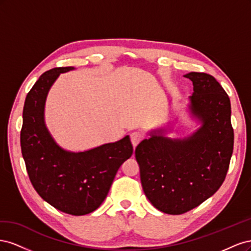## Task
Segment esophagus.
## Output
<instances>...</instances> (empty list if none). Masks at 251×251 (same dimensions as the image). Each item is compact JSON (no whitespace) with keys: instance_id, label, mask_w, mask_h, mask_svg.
<instances>
[{"instance_id":"1","label":"esophagus","mask_w":251,"mask_h":251,"mask_svg":"<svg viewBox=\"0 0 251 251\" xmlns=\"http://www.w3.org/2000/svg\"><path fill=\"white\" fill-rule=\"evenodd\" d=\"M143 135L140 132H133L131 134V142L133 144V147H137L138 143L142 140Z\"/></svg>"}]
</instances>
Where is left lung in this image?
<instances>
[{"mask_svg":"<svg viewBox=\"0 0 251 251\" xmlns=\"http://www.w3.org/2000/svg\"><path fill=\"white\" fill-rule=\"evenodd\" d=\"M189 110L201 126L183 139H172L164 130L151 132L135 150L143 192L154 206L181 215L214 195L225 180L233 150L228 95L207 73L191 72Z\"/></svg>","mask_w":251,"mask_h":251,"instance_id":"obj_1","label":"left lung"}]
</instances>
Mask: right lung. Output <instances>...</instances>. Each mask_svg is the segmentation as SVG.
<instances>
[{
	"label": "right lung",
	"mask_w": 251,
	"mask_h": 251,
	"mask_svg": "<svg viewBox=\"0 0 251 251\" xmlns=\"http://www.w3.org/2000/svg\"><path fill=\"white\" fill-rule=\"evenodd\" d=\"M73 67L45 72L29 91L23 110L21 149L30 181L43 200L73 216L90 214L107 197L120 165L133 154L128 136L85 151H66L45 125V102L60 73Z\"/></svg>",
	"instance_id": "right-lung-1"
}]
</instances>
